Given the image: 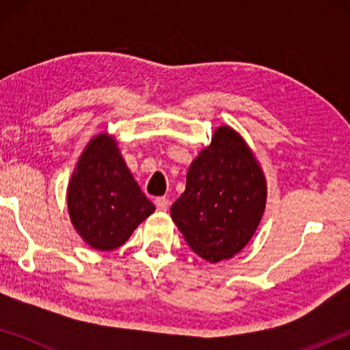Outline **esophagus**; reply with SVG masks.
Masks as SVG:
<instances>
[{"label": "esophagus", "instance_id": "34e87169", "mask_svg": "<svg viewBox=\"0 0 350 350\" xmlns=\"http://www.w3.org/2000/svg\"><path fill=\"white\" fill-rule=\"evenodd\" d=\"M170 206V200L167 198H157L156 199V208L159 211H167Z\"/></svg>", "mask_w": 350, "mask_h": 350}]
</instances>
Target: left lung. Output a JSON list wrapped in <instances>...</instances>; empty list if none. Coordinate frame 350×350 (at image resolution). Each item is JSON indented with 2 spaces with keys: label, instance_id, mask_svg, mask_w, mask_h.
<instances>
[{
  "label": "left lung",
  "instance_id": "1",
  "mask_svg": "<svg viewBox=\"0 0 350 350\" xmlns=\"http://www.w3.org/2000/svg\"><path fill=\"white\" fill-rule=\"evenodd\" d=\"M265 202L267 182L258 159L239 133L222 125L189 165L171 217L189 248L215 264L250 242Z\"/></svg>",
  "mask_w": 350,
  "mask_h": 350
}]
</instances>
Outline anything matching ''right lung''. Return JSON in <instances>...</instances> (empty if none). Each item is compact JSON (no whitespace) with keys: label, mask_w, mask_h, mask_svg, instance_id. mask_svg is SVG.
<instances>
[{"label":"right lung","mask_w":350,"mask_h":350,"mask_svg":"<svg viewBox=\"0 0 350 350\" xmlns=\"http://www.w3.org/2000/svg\"><path fill=\"white\" fill-rule=\"evenodd\" d=\"M154 210L128 170L117 140L109 134L92 137L68 185L69 217L81 239L96 250H114Z\"/></svg>","instance_id":"add662e5"}]
</instances>
